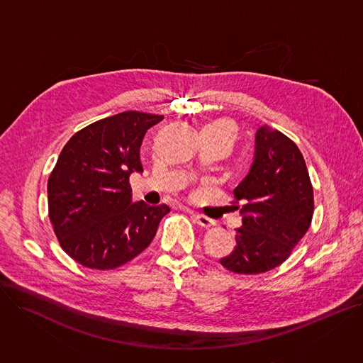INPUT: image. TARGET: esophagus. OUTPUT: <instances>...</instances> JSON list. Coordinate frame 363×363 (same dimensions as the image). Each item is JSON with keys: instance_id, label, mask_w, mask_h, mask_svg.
Instances as JSON below:
<instances>
[{"instance_id": "34e87169", "label": "esophagus", "mask_w": 363, "mask_h": 363, "mask_svg": "<svg viewBox=\"0 0 363 363\" xmlns=\"http://www.w3.org/2000/svg\"><path fill=\"white\" fill-rule=\"evenodd\" d=\"M190 215H191V218L194 219V222H196L197 225L202 226V228L209 229V228H212V226H215V225H216V223H215V220H213V219H211V218H208V216L199 215V213H194V212H190Z\"/></svg>"}]
</instances>
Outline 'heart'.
<instances>
[{
  "label": "heart",
  "mask_w": 363,
  "mask_h": 363,
  "mask_svg": "<svg viewBox=\"0 0 363 363\" xmlns=\"http://www.w3.org/2000/svg\"><path fill=\"white\" fill-rule=\"evenodd\" d=\"M205 131H212V133H219V134H223L225 137H228L232 143L236 137V130L233 127L232 123H229V121H218V123H212L209 125L205 127Z\"/></svg>",
  "instance_id": "1"
}]
</instances>
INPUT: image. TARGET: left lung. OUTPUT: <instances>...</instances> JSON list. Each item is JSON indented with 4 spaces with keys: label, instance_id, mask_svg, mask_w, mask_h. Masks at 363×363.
<instances>
[{
    "label": "left lung",
    "instance_id": "left-lung-1",
    "mask_svg": "<svg viewBox=\"0 0 363 363\" xmlns=\"http://www.w3.org/2000/svg\"><path fill=\"white\" fill-rule=\"evenodd\" d=\"M233 196L242 226L236 229L235 250L220 264L245 275L283 264L308 230L314 212L313 186L294 141L262 125L255 135L251 170L235 187Z\"/></svg>",
    "mask_w": 363,
    "mask_h": 363
}]
</instances>
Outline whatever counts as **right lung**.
Instances as JSON below:
<instances>
[{"label": "right lung", "instance_id": "add662e5", "mask_svg": "<svg viewBox=\"0 0 363 363\" xmlns=\"http://www.w3.org/2000/svg\"><path fill=\"white\" fill-rule=\"evenodd\" d=\"M163 115L125 111L77 131L48 182L49 218L63 251L80 265L113 269L140 255L167 205L133 203L131 173H141L140 147Z\"/></svg>", "mask_w": 363, "mask_h": 363}]
</instances>
